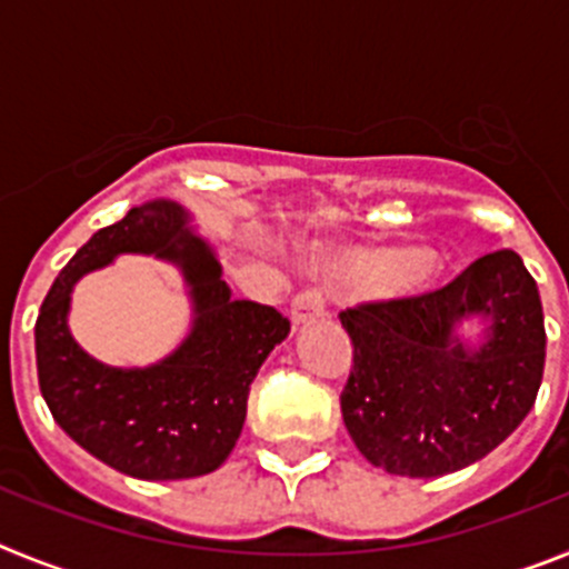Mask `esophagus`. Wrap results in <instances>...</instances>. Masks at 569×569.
<instances>
[{
    "label": "esophagus",
    "instance_id": "34e87169",
    "mask_svg": "<svg viewBox=\"0 0 569 569\" xmlns=\"http://www.w3.org/2000/svg\"><path fill=\"white\" fill-rule=\"evenodd\" d=\"M325 316V299H321L319 290H305L293 299L290 305V321L293 325H308V321Z\"/></svg>",
    "mask_w": 569,
    "mask_h": 569
}]
</instances>
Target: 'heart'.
Wrapping results in <instances>:
<instances>
[{
    "instance_id": "b5f03b06",
    "label": "heart",
    "mask_w": 569,
    "mask_h": 569,
    "mask_svg": "<svg viewBox=\"0 0 569 569\" xmlns=\"http://www.w3.org/2000/svg\"><path fill=\"white\" fill-rule=\"evenodd\" d=\"M333 270L353 281H379L381 296H413L430 279V259L413 248H356L336 256Z\"/></svg>"
}]
</instances>
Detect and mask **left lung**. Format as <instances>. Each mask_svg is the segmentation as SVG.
<instances>
[{
	"instance_id": "1",
	"label": "left lung",
	"mask_w": 569,
	"mask_h": 569,
	"mask_svg": "<svg viewBox=\"0 0 569 569\" xmlns=\"http://www.w3.org/2000/svg\"><path fill=\"white\" fill-rule=\"evenodd\" d=\"M485 318L470 348L458 328ZM353 341L341 416L359 453L407 479H436L485 459L525 421L545 376L539 288L512 250L476 259L425 296L339 313Z\"/></svg>"
}]
</instances>
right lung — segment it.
<instances>
[{
    "mask_svg": "<svg viewBox=\"0 0 569 569\" xmlns=\"http://www.w3.org/2000/svg\"><path fill=\"white\" fill-rule=\"evenodd\" d=\"M119 252L173 260L194 299L189 339L150 368H108L69 336L72 284ZM290 321L276 308L230 299L213 248L173 202L130 208L90 236L62 268L37 319L39 390L70 439L113 470L144 481L196 479L222 467L248 416L250 381Z\"/></svg>",
    "mask_w": 569,
    "mask_h": 569,
    "instance_id": "add662e5",
    "label": "right lung"
}]
</instances>
